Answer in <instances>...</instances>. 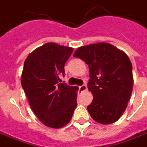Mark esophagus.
<instances>
[{"instance_id": "obj_1", "label": "esophagus", "mask_w": 147, "mask_h": 147, "mask_svg": "<svg viewBox=\"0 0 147 147\" xmlns=\"http://www.w3.org/2000/svg\"><path fill=\"white\" fill-rule=\"evenodd\" d=\"M86 90V85H81V86H79V90L80 91H81V92H83V91H84V90Z\"/></svg>"}]
</instances>
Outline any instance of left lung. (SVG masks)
<instances>
[{"instance_id":"1","label":"left lung","mask_w":147,"mask_h":147,"mask_svg":"<svg viewBox=\"0 0 147 147\" xmlns=\"http://www.w3.org/2000/svg\"><path fill=\"white\" fill-rule=\"evenodd\" d=\"M74 57L88 65V89L94 96L87 110L95 121L110 124L126 110L134 86L132 63L128 56L107 43L80 47Z\"/></svg>"}]
</instances>
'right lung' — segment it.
Segmentation results:
<instances>
[{
    "mask_svg": "<svg viewBox=\"0 0 147 147\" xmlns=\"http://www.w3.org/2000/svg\"><path fill=\"white\" fill-rule=\"evenodd\" d=\"M74 49L47 43L30 53L24 63L21 85L35 115L47 127L61 128L77 107V87L63 84L64 65Z\"/></svg>",
    "mask_w": 147,
    "mask_h": 147,
    "instance_id": "add662e5",
    "label": "right lung"
}]
</instances>
